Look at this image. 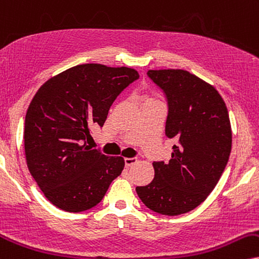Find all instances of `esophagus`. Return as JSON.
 <instances>
[{"label":"esophagus","instance_id":"34e87169","mask_svg":"<svg viewBox=\"0 0 259 259\" xmlns=\"http://www.w3.org/2000/svg\"><path fill=\"white\" fill-rule=\"evenodd\" d=\"M137 163V158H128V157H126L124 158V164H126V167H131V165H133V164H136Z\"/></svg>","mask_w":259,"mask_h":259}]
</instances>
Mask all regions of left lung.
Here are the masks:
<instances>
[{"label":"left lung","instance_id":"obj_1","mask_svg":"<svg viewBox=\"0 0 259 259\" xmlns=\"http://www.w3.org/2000/svg\"><path fill=\"white\" fill-rule=\"evenodd\" d=\"M148 75L168 98L165 135L177 140L168 163L154 162L155 178L136 188L149 209L162 215L188 212L219 183L232 150V127L219 91L184 69H151Z\"/></svg>","mask_w":259,"mask_h":259}]
</instances>
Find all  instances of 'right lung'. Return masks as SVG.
I'll return each mask as SVG.
<instances>
[{"mask_svg": "<svg viewBox=\"0 0 259 259\" xmlns=\"http://www.w3.org/2000/svg\"><path fill=\"white\" fill-rule=\"evenodd\" d=\"M139 78L128 67L85 63L52 76L38 89L25 117L28 170L50 203L68 212L103 199L124 167L121 156L91 150V127L103 126L115 98Z\"/></svg>", "mask_w": 259, "mask_h": 259, "instance_id": "add662e5", "label": "right lung"}]
</instances>
